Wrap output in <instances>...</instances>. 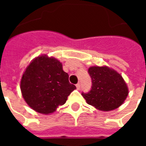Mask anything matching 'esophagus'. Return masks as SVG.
Returning <instances> with one entry per match:
<instances>
[{"mask_svg": "<svg viewBox=\"0 0 146 146\" xmlns=\"http://www.w3.org/2000/svg\"><path fill=\"white\" fill-rule=\"evenodd\" d=\"M76 87H77V90H80V83L76 84Z\"/></svg>", "mask_w": 146, "mask_h": 146, "instance_id": "34e87169", "label": "esophagus"}]
</instances>
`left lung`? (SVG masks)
I'll use <instances>...</instances> for the list:
<instances>
[{
  "label": "left lung",
  "instance_id": "obj_1",
  "mask_svg": "<svg viewBox=\"0 0 146 146\" xmlns=\"http://www.w3.org/2000/svg\"><path fill=\"white\" fill-rule=\"evenodd\" d=\"M88 72L92 80L91 89L82 93L88 104L102 111L113 110L123 104L129 91L121 74L107 66L90 67Z\"/></svg>",
  "mask_w": 146,
  "mask_h": 146
}]
</instances>
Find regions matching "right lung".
<instances>
[{"label": "right lung", "mask_w": 146, "mask_h": 146, "mask_svg": "<svg viewBox=\"0 0 146 146\" xmlns=\"http://www.w3.org/2000/svg\"><path fill=\"white\" fill-rule=\"evenodd\" d=\"M76 86L55 58L42 55L28 65L20 82L23 96L35 111L50 114L66 103Z\"/></svg>", "instance_id": "right-lung-1"}]
</instances>
